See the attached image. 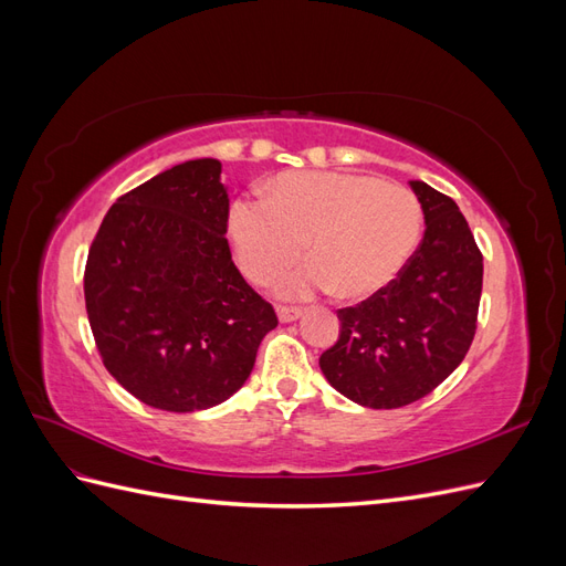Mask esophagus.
<instances>
[{"mask_svg":"<svg viewBox=\"0 0 566 566\" xmlns=\"http://www.w3.org/2000/svg\"><path fill=\"white\" fill-rule=\"evenodd\" d=\"M276 312H279V318H281L283 323H290V321H295V318L302 316L300 306H287V304H279Z\"/></svg>","mask_w":566,"mask_h":566,"instance_id":"obj_1","label":"esophagus"}]
</instances>
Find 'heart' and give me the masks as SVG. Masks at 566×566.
Wrapping results in <instances>:
<instances>
[{"mask_svg": "<svg viewBox=\"0 0 566 566\" xmlns=\"http://www.w3.org/2000/svg\"><path fill=\"white\" fill-rule=\"evenodd\" d=\"M422 205L406 186L349 172H285L266 198H241L229 214L235 262L266 285L304 250L314 262L281 285L287 297L333 287L375 295L399 276L422 235Z\"/></svg>", "mask_w": 566, "mask_h": 566, "instance_id": "obj_1", "label": "heart"}]
</instances>
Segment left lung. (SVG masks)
Wrapping results in <instances>:
<instances>
[{
	"label": "left lung",
	"mask_w": 566,
	"mask_h": 566,
	"mask_svg": "<svg viewBox=\"0 0 566 566\" xmlns=\"http://www.w3.org/2000/svg\"><path fill=\"white\" fill-rule=\"evenodd\" d=\"M424 235L401 273L361 304L337 310L342 331L318 358L328 382L368 408L427 397L465 358L482 297L484 256L458 205L410 181Z\"/></svg>",
	"instance_id": "left-lung-1"
}]
</instances>
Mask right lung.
<instances>
[{"instance_id":"right-lung-1","label":"right lung","mask_w":566,"mask_h":566,"mask_svg":"<svg viewBox=\"0 0 566 566\" xmlns=\"http://www.w3.org/2000/svg\"><path fill=\"white\" fill-rule=\"evenodd\" d=\"M219 175V160H188L119 196L84 266L101 361L136 399L172 413L227 401L279 325L231 260Z\"/></svg>"}]
</instances>
